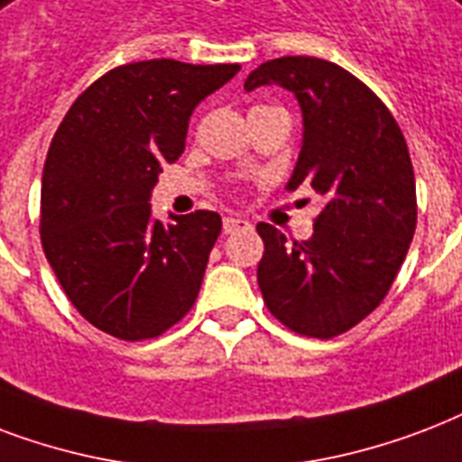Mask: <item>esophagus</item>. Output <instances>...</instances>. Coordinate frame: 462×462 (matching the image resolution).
Instances as JSON below:
<instances>
[{"label": "esophagus", "mask_w": 462, "mask_h": 462, "mask_svg": "<svg viewBox=\"0 0 462 462\" xmlns=\"http://www.w3.org/2000/svg\"><path fill=\"white\" fill-rule=\"evenodd\" d=\"M250 221L241 217H224V234H236V231H248Z\"/></svg>", "instance_id": "obj_1"}]
</instances>
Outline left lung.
I'll return each instance as SVG.
<instances>
[{
  "label": "left lung",
  "instance_id": "1",
  "mask_svg": "<svg viewBox=\"0 0 462 462\" xmlns=\"http://www.w3.org/2000/svg\"><path fill=\"white\" fill-rule=\"evenodd\" d=\"M277 84L296 96L303 144L289 190L325 199L309 241L257 224L264 243L257 284L289 330L337 337L383 301L417 226L412 159L402 130L364 81L318 57H277L245 79V91Z\"/></svg>",
  "mask_w": 462,
  "mask_h": 462
}]
</instances>
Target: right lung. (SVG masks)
Instances as JSON below:
<instances>
[{"label":"right lung","instance_id":"right-lung-1","mask_svg":"<svg viewBox=\"0 0 462 462\" xmlns=\"http://www.w3.org/2000/svg\"><path fill=\"white\" fill-rule=\"evenodd\" d=\"M241 64H120L79 96L50 142L41 241L71 306L117 339L159 337L188 316L221 234L217 212L152 217L161 163L185 149L199 101Z\"/></svg>","mask_w":462,"mask_h":462}]
</instances>
